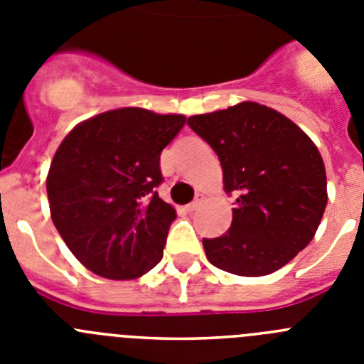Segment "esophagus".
Instances as JSON below:
<instances>
[{
    "label": "esophagus",
    "instance_id": "esophagus-1",
    "mask_svg": "<svg viewBox=\"0 0 364 364\" xmlns=\"http://www.w3.org/2000/svg\"><path fill=\"white\" fill-rule=\"evenodd\" d=\"M202 204V198H197V200H193V202H189L188 205H186V210L188 211H195L198 208V205Z\"/></svg>",
    "mask_w": 364,
    "mask_h": 364
}]
</instances>
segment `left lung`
I'll use <instances>...</instances> for the list:
<instances>
[{
  "instance_id": "left-lung-1",
  "label": "left lung",
  "mask_w": 364,
  "mask_h": 364,
  "mask_svg": "<svg viewBox=\"0 0 364 364\" xmlns=\"http://www.w3.org/2000/svg\"><path fill=\"white\" fill-rule=\"evenodd\" d=\"M213 147L224 189L237 195L231 228L202 239L208 260L224 272L262 277L310 244L328 202L319 149L279 111L242 102L188 118Z\"/></svg>"
}]
</instances>
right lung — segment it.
I'll list each match as a JSON object with an SVG mask.
<instances>
[{
  "instance_id": "obj_1",
  "label": "right lung",
  "mask_w": 364,
  "mask_h": 364,
  "mask_svg": "<svg viewBox=\"0 0 364 364\" xmlns=\"http://www.w3.org/2000/svg\"><path fill=\"white\" fill-rule=\"evenodd\" d=\"M184 114L112 109L63 138L47 175L50 217L73 255L100 277H142L164 255L173 205L154 188L160 153Z\"/></svg>"
}]
</instances>
